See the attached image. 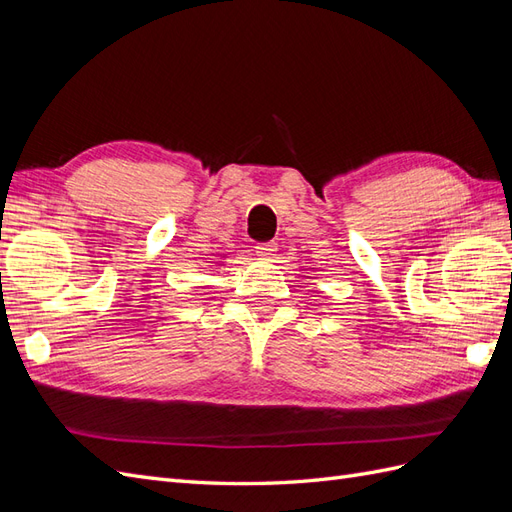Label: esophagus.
Segmentation results:
<instances>
[{
    "label": "esophagus",
    "instance_id": "esophagus-1",
    "mask_svg": "<svg viewBox=\"0 0 512 512\" xmlns=\"http://www.w3.org/2000/svg\"><path fill=\"white\" fill-rule=\"evenodd\" d=\"M275 252H277V245H275L273 241L256 245V254H258L260 258H271V256H275Z\"/></svg>",
    "mask_w": 512,
    "mask_h": 512
}]
</instances>
